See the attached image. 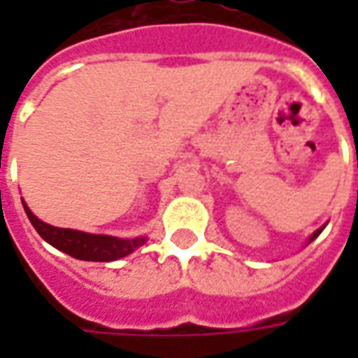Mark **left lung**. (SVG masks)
<instances>
[{"label": "left lung", "instance_id": "1", "mask_svg": "<svg viewBox=\"0 0 358 358\" xmlns=\"http://www.w3.org/2000/svg\"><path fill=\"white\" fill-rule=\"evenodd\" d=\"M322 230H324V226H322V228H318V230H316V232L313 234V236H310V238H308V243H310V241L315 240V238H318V236H320V232H322Z\"/></svg>", "mask_w": 358, "mask_h": 358}]
</instances>
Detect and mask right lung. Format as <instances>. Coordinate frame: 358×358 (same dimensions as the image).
Segmentation results:
<instances>
[{
  "mask_svg": "<svg viewBox=\"0 0 358 358\" xmlns=\"http://www.w3.org/2000/svg\"><path fill=\"white\" fill-rule=\"evenodd\" d=\"M27 210L28 220L32 222L36 232L42 236L43 240L51 243L53 248L63 251L66 255L80 259V261H94V263H110L122 257L130 255L134 249L145 243V238H136V240H120L113 236H101V234H88L71 230V228H57L42 222L40 218L34 217V213L28 209L27 203L22 201Z\"/></svg>",
  "mask_w": 358,
  "mask_h": 358,
  "instance_id": "right-lung-1",
  "label": "right lung"
}]
</instances>
